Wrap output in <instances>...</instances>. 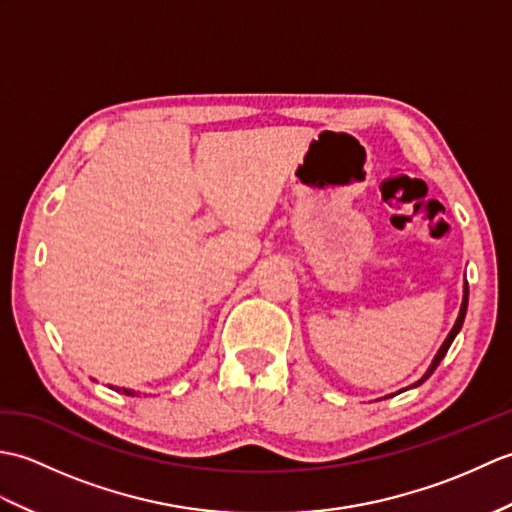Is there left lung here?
Here are the masks:
<instances>
[{
	"label": "left lung",
	"mask_w": 512,
	"mask_h": 512,
	"mask_svg": "<svg viewBox=\"0 0 512 512\" xmlns=\"http://www.w3.org/2000/svg\"><path fill=\"white\" fill-rule=\"evenodd\" d=\"M466 306H469V284L464 286V299H462V308H460V314H458V321H455V325H453V330L449 332V336H447V341L442 343V347L438 350V354H436V358H433V363H431V367L427 369V374H424L416 385L413 387H418L420 383H424V380H427L433 372H436V367L440 365V361L444 358V354L449 352V347H451V343H453V339L455 336H458V332H460V328H462V323H464V317H466Z\"/></svg>",
	"instance_id": "left-lung-1"
}]
</instances>
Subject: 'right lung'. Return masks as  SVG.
Here are the masks:
<instances>
[{"instance_id":"obj_1","label":"right lung","mask_w":512,"mask_h":512,"mask_svg":"<svg viewBox=\"0 0 512 512\" xmlns=\"http://www.w3.org/2000/svg\"><path fill=\"white\" fill-rule=\"evenodd\" d=\"M123 394H127V396H134V391H132V389H123Z\"/></svg>"}]
</instances>
